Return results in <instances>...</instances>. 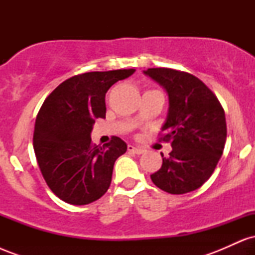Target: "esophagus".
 Masks as SVG:
<instances>
[{"instance_id":"1","label":"esophagus","mask_w":255,"mask_h":255,"mask_svg":"<svg viewBox=\"0 0 255 255\" xmlns=\"http://www.w3.org/2000/svg\"><path fill=\"white\" fill-rule=\"evenodd\" d=\"M128 151L133 152V153H136V154H142L146 152V150H144V148L136 147V146H133V145H128Z\"/></svg>"}]
</instances>
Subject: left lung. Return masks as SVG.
I'll list each match as a JSON object with an SVG mask.
<instances>
[{
    "mask_svg": "<svg viewBox=\"0 0 255 255\" xmlns=\"http://www.w3.org/2000/svg\"><path fill=\"white\" fill-rule=\"evenodd\" d=\"M144 74L165 90L168 115L162 126L163 141L172 151L163 156L162 168L151 175L158 188L170 194L195 191L209 180L227 140L225 114L213 92L189 73L148 68Z\"/></svg>",
    "mask_w": 255,
    "mask_h": 255,
    "instance_id": "left-lung-1",
    "label": "left lung"
}]
</instances>
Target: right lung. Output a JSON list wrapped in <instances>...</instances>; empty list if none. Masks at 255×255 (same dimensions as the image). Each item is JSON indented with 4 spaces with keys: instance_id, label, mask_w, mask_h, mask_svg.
<instances>
[{
    "instance_id": "obj_1",
    "label": "right lung",
    "mask_w": 255,
    "mask_h": 255,
    "mask_svg": "<svg viewBox=\"0 0 255 255\" xmlns=\"http://www.w3.org/2000/svg\"><path fill=\"white\" fill-rule=\"evenodd\" d=\"M135 69L90 72L67 79L44 101L36 119L33 148L49 188L61 200L87 205L109 188L115 160L127 144L113 136L103 147L92 144L96 119H105V93Z\"/></svg>"
}]
</instances>
